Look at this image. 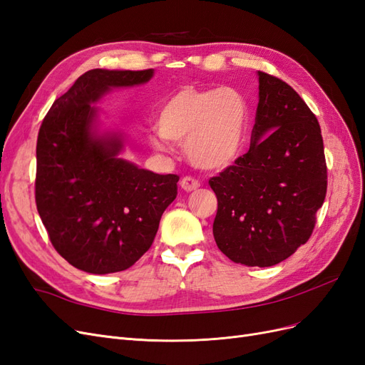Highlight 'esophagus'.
<instances>
[{
	"instance_id": "34e87169",
	"label": "esophagus",
	"mask_w": 365,
	"mask_h": 365,
	"mask_svg": "<svg viewBox=\"0 0 365 365\" xmlns=\"http://www.w3.org/2000/svg\"><path fill=\"white\" fill-rule=\"evenodd\" d=\"M180 185H181V189L185 192H193L196 189H200L201 182L192 178V176H184V178L180 181Z\"/></svg>"
}]
</instances>
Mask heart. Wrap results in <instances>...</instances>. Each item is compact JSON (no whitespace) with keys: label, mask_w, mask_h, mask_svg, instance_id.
I'll list each match as a JSON object with an SVG mask.
<instances>
[{"label":"heart","mask_w":365,"mask_h":365,"mask_svg":"<svg viewBox=\"0 0 365 365\" xmlns=\"http://www.w3.org/2000/svg\"><path fill=\"white\" fill-rule=\"evenodd\" d=\"M157 126L160 135L152 146L165 152L163 138L182 143L185 157L195 168L220 170L233 164L245 148L250 108L236 88L185 86L161 106Z\"/></svg>","instance_id":"heart-1"}]
</instances>
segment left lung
I'll list each match as a JSON object with an SVG mask.
<instances>
[{"mask_svg":"<svg viewBox=\"0 0 365 365\" xmlns=\"http://www.w3.org/2000/svg\"><path fill=\"white\" fill-rule=\"evenodd\" d=\"M251 146L208 181L217 197L213 236L228 259L272 267L306 244L327 190L322 129L292 88L263 71Z\"/></svg>","mask_w":365,"mask_h":365,"instance_id":"obj_1","label":"left lung"}]
</instances>
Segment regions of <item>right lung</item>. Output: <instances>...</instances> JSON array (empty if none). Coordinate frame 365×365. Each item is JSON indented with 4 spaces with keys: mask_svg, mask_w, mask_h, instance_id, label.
Instances as JSON below:
<instances>
[{
    "mask_svg": "<svg viewBox=\"0 0 365 365\" xmlns=\"http://www.w3.org/2000/svg\"><path fill=\"white\" fill-rule=\"evenodd\" d=\"M153 70L86 71L54 101L36 145L35 197L53 247L90 274L125 271L145 254L178 193V175L120 157L118 130L98 129L96 105L114 88L143 85Z\"/></svg>",
    "mask_w": 365,
    "mask_h": 365,
    "instance_id": "obj_1",
    "label": "right lung"
}]
</instances>
